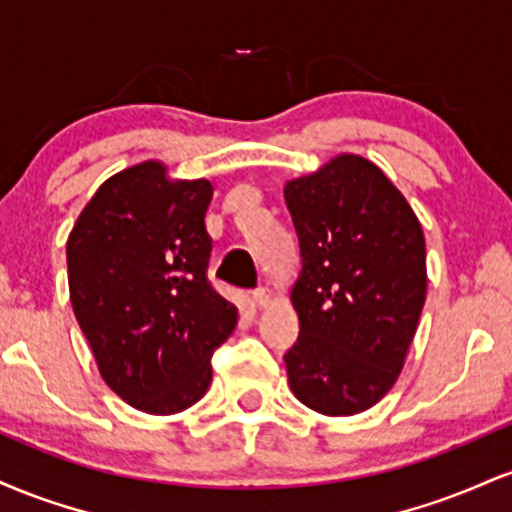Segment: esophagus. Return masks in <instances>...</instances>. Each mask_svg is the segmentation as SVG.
<instances>
[{"label": "esophagus", "instance_id": "34e87169", "mask_svg": "<svg viewBox=\"0 0 512 512\" xmlns=\"http://www.w3.org/2000/svg\"><path fill=\"white\" fill-rule=\"evenodd\" d=\"M252 298H255L257 308H269V305H272V291L264 289V286H260V289L252 291Z\"/></svg>", "mask_w": 512, "mask_h": 512}]
</instances>
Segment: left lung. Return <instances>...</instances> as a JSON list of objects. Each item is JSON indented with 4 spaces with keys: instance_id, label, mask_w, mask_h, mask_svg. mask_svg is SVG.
I'll use <instances>...</instances> for the list:
<instances>
[{
    "instance_id": "left-lung-1",
    "label": "left lung",
    "mask_w": 512,
    "mask_h": 512,
    "mask_svg": "<svg viewBox=\"0 0 512 512\" xmlns=\"http://www.w3.org/2000/svg\"><path fill=\"white\" fill-rule=\"evenodd\" d=\"M284 197L301 245L289 387L325 416L358 414L392 390L414 342L428 286L424 228L383 170L356 154L289 180Z\"/></svg>"
}]
</instances>
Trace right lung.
Masks as SVG:
<instances>
[{
  "instance_id": "add662e5",
  "label": "right lung",
  "mask_w": 512,
  "mask_h": 512,
  "mask_svg": "<svg viewBox=\"0 0 512 512\" xmlns=\"http://www.w3.org/2000/svg\"><path fill=\"white\" fill-rule=\"evenodd\" d=\"M211 195L209 180H173L166 163L144 161L105 180L69 233L76 322L105 385L146 414L199 402L211 354L238 325L207 279Z\"/></svg>"
}]
</instances>
